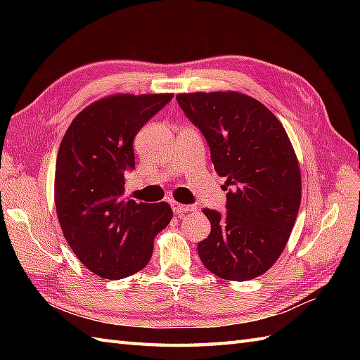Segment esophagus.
I'll list each match as a JSON object with an SVG mask.
<instances>
[{
  "instance_id": "1",
  "label": "esophagus",
  "mask_w": 360,
  "mask_h": 360,
  "mask_svg": "<svg viewBox=\"0 0 360 360\" xmlns=\"http://www.w3.org/2000/svg\"><path fill=\"white\" fill-rule=\"evenodd\" d=\"M172 209H173V212L176 213V215H184V213H188V212H193L195 210L193 205H184V204H179V202H176V201L172 202Z\"/></svg>"
}]
</instances>
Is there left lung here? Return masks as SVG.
<instances>
[{
	"label": "left lung",
	"instance_id": "obj_1",
	"mask_svg": "<svg viewBox=\"0 0 360 360\" xmlns=\"http://www.w3.org/2000/svg\"><path fill=\"white\" fill-rule=\"evenodd\" d=\"M176 101L207 141L215 172L227 178V212L202 210L212 231L198 243L201 262L224 280L259 277L286 248L300 209L292 143L275 114L250 96L213 91Z\"/></svg>",
	"mask_w": 360,
	"mask_h": 360
}]
</instances>
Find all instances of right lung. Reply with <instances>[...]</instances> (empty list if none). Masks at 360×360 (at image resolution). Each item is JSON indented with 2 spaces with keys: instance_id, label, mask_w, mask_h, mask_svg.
Instances as JSON below:
<instances>
[{
  "instance_id": "right-lung-1",
  "label": "right lung",
  "mask_w": 360,
  "mask_h": 360,
  "mask_svg": "<svg viewBox=\"0 0 360 360\" xmlns=\"http://www.w3.org/2000/svg\"><path fill=\"white\" fill-rule=\"evenodd\" d=\"M173 94H112L80 111L68 127L56 164L60 227L83 266L119 280L148 264L155 236L173 218L170 204L127 200L133 139Z\"/></svg>"
}]
</instances>
